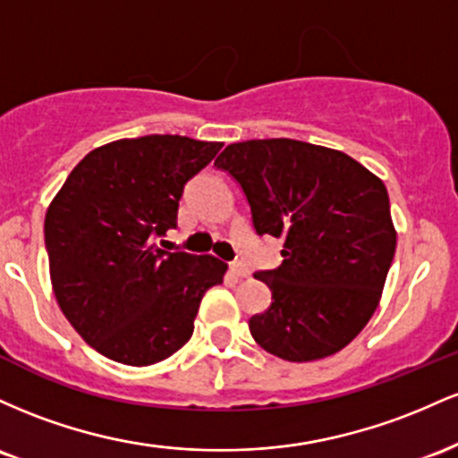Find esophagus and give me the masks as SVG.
Listing matches in <instances>:
<instances>
[{
  "instance_id": "obj_1",
  "label": "esophagus",
  "mask_w": 458,
  "mask_h": 458,
  "mask_svg": "<svg viewBox=\"0 0 458 458\" xmlns=\"http://www.w3.org/2000/svg\"><path fill=\"white\" fill-rule=\"evenodd\" d=\"M229 270H231V275L238 276V279H246V276L250 275V270L246 268L244 264H231V266H229Z\"/></svg>"
}]
</instances>
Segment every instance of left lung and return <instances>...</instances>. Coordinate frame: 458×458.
I'll return each instance as SVG.
<instances>
[{
    "label": "left lung",
    "mask_w": 458,
    "mask_h": 458,
    "mask_svg": "<svg viewBox=\"0 0 458 458\" xmlns=\"http://www.w3.org/2000/svg\"><path fill=\"white\" fill-rule=\"evenodd\" d=\"M259 235L284 240V261L255 272L272 292L249 320L264 351L285 361L340 352L368 325L395 253L387 188L346 153L290 138L233 142L216 157Z\"/></svg>",
    "instance_id": "left-lung-1"
}]
</instances>
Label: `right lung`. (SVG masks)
<instances>
[{
	"mask_svg": "<svg viewBox=\"0 0 458 458\" xmlns=\"http://www.w3.org/2000/svg\"><path fill=\"white\" fill-rule=\"evenodd\" d=\"M223 142L153 133L92 148L45 214L55 301L97 352L125 366L164 361L192 337L205 292L227 264L171 253L183 186Z\"/></svg>",
	"mask_w": 458,
	"mask_h": 458,
	"instance_id": "obj_1",
	"label": "right lung"
}]
</instances>
